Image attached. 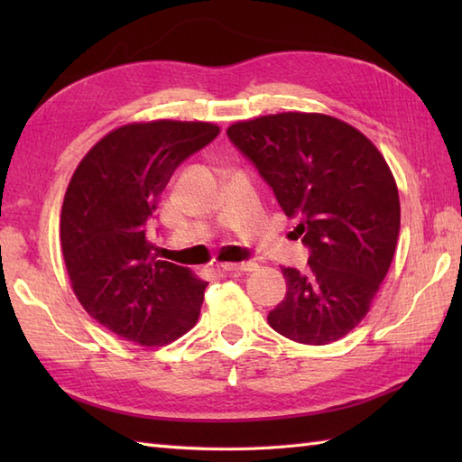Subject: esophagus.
Returning a JSON list of instances; mask_svg holds the SVG:
<instances>
[{"instance_id": "1", "label": "esophagus", "mask_w": 462, "mask_h": 462, "mask_svg": "<svg viewBox=\"0 0 462 462\" xmlns=\"http://www.w3.org/2000/svg\"><path fill=\"white\" fill-rule=\"evenodd\" d=\"M218 268L230 272V273H244V272H254L258 266L254 262H240V263L222 262V263H218Z\"/></svg>"}]
</instances>
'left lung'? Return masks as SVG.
<instances>
[{
  "label": "left lung",
  "instance_id": "left-lung-1",
  "mask_svg": "<svg viewBox=\"0 0 462 462\" xmlns=\"http://www.w3.org/2000/svg\"><path fill=\"white\" fill-rule=\"evenodd\" d=\"M280 206L298 216L308 270L282 268L286 298L268 316L308 346L346 337L371 310L397 248L401 204L389 164L365 134L323 113H278L228 126Z\"/></svg>",
  "mask_w": 462,
  "mask_h": 462
}]
</instances>
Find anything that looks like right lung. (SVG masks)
Listing matches in <instances>:
<instances>
[{"label":"right lung","instance_id":"obj_1","mask_svg":"<svg viewBox=\"0 0 462 462\" xmlns=\"http://www.w3.org/2000/svg\"><path fill=\"white\" fill-rule=\"evenodd\" d=\"M218 133L202 121L123 125L91 146L69 180L61 250L73 293L126 341L169 346L199 321L208 282L156 258L146 220L176 166Z\"/></svg>","mask_w":462,"mask_h":462}]
</instances>
